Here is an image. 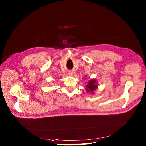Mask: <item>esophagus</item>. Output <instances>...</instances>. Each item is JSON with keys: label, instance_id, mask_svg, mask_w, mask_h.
Instances as JSON below:
<instances>
[{"label": "esophagus", "instance_id": "34e87169", "mask_svg": "<svg viewBox=\"0 0 146 146\" xmlns=\"http://www.w3.org/2000/svg\"><path fill=\"white\" fill-rule=\"evenodd\" d=\"M68 75H69V76H72V75H73V73H72V72H69V73H68Z\"/></svg>", "mask_w": 146, "mask_h": 146}]
</instances>
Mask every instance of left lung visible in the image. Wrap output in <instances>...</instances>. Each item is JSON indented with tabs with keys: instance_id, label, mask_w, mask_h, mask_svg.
Instances as JSON below:
<instances>
[{
	"instance_id": "obj_1",
	"label": "left lung",
	"mask_w": 146,
	"mask_h": 146,
	"mask_svg": "<svg viewBox=\"0 0 146 146\" xmlns=\"http://www.w3.org/2000/svg\"><path fill=\"white\" fill-rule=\"evenodd\" d=\"M86 86V90L88 93H90L91 94L94 93L96 89L98 88V82H96V80L95 79H91L88 81V83Z\"/></svg>"
}]
</instances>
